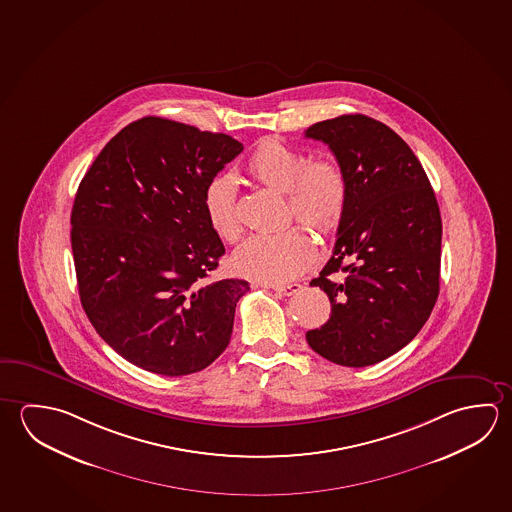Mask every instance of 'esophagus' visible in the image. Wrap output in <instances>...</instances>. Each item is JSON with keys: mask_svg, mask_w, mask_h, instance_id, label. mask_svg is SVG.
Returning <instances> with one entry per match:
<instances>
[{"mask_svg": "<svg viewBox=\"0 0 512 512\" xmlns=\"http://www.w3.org/2000/svg\"><path fill=\"white\" fill-rule=\"evenodd\" d=\"M273 291L278 295L291 296L295 295L296 291L300 289V284H284V286H271Z\"/></svg>", "mask_w": 512, "mask_h": 512, "instance_id": "esophagus-1", "label": "esophagus"}]
</instances>
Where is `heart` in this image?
I'll return each instance as SVG.
<instances>
[{
  "instance_id": "obj_1",
  "label": "heart",
  "mask_w": 512,
  "mask_h": 512,
  "mask_svg": "<svg viewBox=\"0 0 512 512\" xmlns=\"http://www.w3.org/2000/svg\"><path fill=\"white\" fill-rule=\"evenodd\" d=\"M246 174L268 189L284 192L289 217L320 235L336 234L349 205V181L340 163L314 158L277 138H264L253 149ZM208 225L217 237L234 244L244 226L237 187L228 174H217L203 192ZM316 244L302 226L275 235H255L234 253L232 266L241 277L264 284H282L302 275L313 264Z\"/></svg>"
}]
</instances>
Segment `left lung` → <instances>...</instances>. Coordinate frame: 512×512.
Wrapping results in <instances>:
<instances>
[{
  "instance_id": "left-lung-1",
  "label": "left lung",
  "mask_w": 512,
  "mask_h": 512,
  "mask_svg": "<svg viewBox=\"0 0 512 512\" xmlns=\"http://www.w3.org/2000/svg\"><path fill=\"white\" fill-rule=\"evenodd\" d=\"M305 136L329 145L349 181L334 252L311 280L329 296L331 318L305 338L336 365L368 367L403 349L430 318L439 296V205L417 156L383 122L341 115Z\"/></svg>"
}]
</instances>
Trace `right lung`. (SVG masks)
I'll list each match as a JSON object with an SVG mask.
<instances>
[{"mask_svg": "<svg viewBox=\"0 0 512 512\" xmlns=\"http://www.w3.org/2000/svg\"><path fill=\"white\" fill-rule=\"evenodd\" d=\"M243 151L223 133L160 117L124 127L82 178L72 252L84 311L136 367L187 376L223 354L250 284H207L225 253L208 225V181Z\"/></svg>", "mask_w": 512, "mask_h": 512, "instance_id": "add662e5", "label": "right lung"}]
</instances>
